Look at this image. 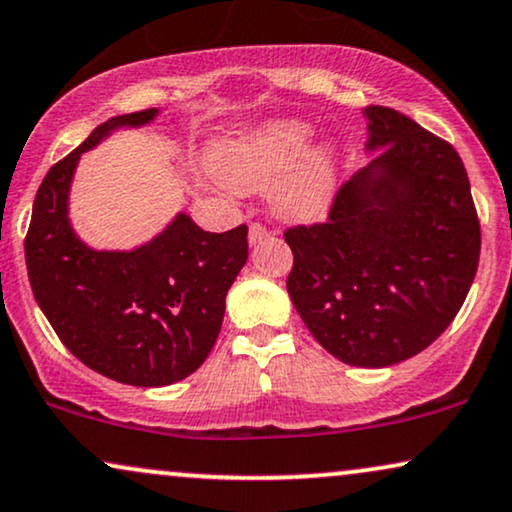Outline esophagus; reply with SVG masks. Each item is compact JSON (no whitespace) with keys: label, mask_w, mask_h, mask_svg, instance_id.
Here are the masks:
<instances>
[{"label":"esophagus","mask_w":512,"mask_h":512,"mask_svg":"<svg viewBox=\"0 0 512 512\" xmlns=\"http://www.w3.org/2000/svg\"><path fill=\"white\" fill-rule=\"evenodd\" d=\"M268 235H270V232H268V228H265L263 223H251V228H249V244L263 242Z\"/></svg>","instance_id":"obj_1"}]
</instances>
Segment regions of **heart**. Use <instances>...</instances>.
Listing matches in <instances>:
<instances>
[{"label":"heart","instance_id":"heart-1","mask_svg":"<svg viewBox=\"0 0 512 512\" xmlns=\"http://www.w3.org/2000/svg\"><path fill=\"white\" fill-rule=\"evenodd\" d=\"M313 126L301 119H275L218 143L214 171L230 190L258 192L275 186V209L296 221L327 211L336 192L338 159L329 145L310 147Z\"/></svg>","mask_w":512,"mask_h":512}]
</instances>
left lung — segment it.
Instances as JSON below:
<instances>
[{
	"instance_id": "obj_1",
	"label": "left lung",
	"mask_w": 512,
	"mask_h": 512,
	"mask_svg": "<svg viewBox=\"0 0 512 512\" xmlns=\"http://www.w3.org/2000/svg\"><path fill=\"white\" fill-rule=\"evenodd\" d=\"M378 155L341 185L329 218L284 232L287 291L327 353L390 367L454 322L480 261V221L459 152L383 105L364 110Z\"/></svg>"
}]
</instances>
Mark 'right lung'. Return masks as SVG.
<instances>
[{
  "instance_id": "right-lung-1",
  "label": "right lung",
  "mask_w": 512,
  "mask_h": 512,
  "mask_svg": "<svg viewBox=\"0 0 512 512\" xmlns=\"http://www.w3.org/2000/svg\"><path fill=\"white\" fill-rule=\"evenodd\" d=\"M157 108L112 117L56 162L39 185L25 237L35 301L65 348L86 367L138 388L171 386L202 367L225 315V296L249 256L247 225L207 232L178 214L134 251H96L68 218L79 155Z\"/></svg>"
}]
</instances>
